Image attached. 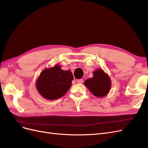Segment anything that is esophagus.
<instances>
[{"label": "esophagus", "instance_id": "1", "mask_svg": "<svg viewBox=\"0 0 148 148\" xmlns=\"http://www.w3.org/2000/svg\"><path fill=\"white\" fill-rule=\"evenodd\" d=\"M77 82L79 83H82L83 82V79H78L77 80Z\"/></svg>", "mask_w": 148, "mask_h": 148}]
</instances>
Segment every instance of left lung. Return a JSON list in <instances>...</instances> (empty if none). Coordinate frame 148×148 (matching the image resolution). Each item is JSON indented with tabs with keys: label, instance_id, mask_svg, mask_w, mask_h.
<instances>
[{
	"label": "left lung",
	"instance_id": "1",
	"mask_svg": "<svg viewBox=\"0 0 148 148\" xmlns=\"http://www.w3.org/2000/svg\"><path fill=\"white\" fill-rule=\"evenodd\" d=\"M84 84L94 96L102 97L109 93L111 81L108 75L102 69H98L93 72V77L86 79Z\"/></svg>",
	"mask_w": 148,
	"mask_h": 148
}]
</instances>
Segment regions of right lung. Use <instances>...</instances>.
I'll return each mask as SVG.
<instances>
[{"label": "right lung", "mask_w": 148, "mask_h": 148, "mask_svg": "<svg viewBox=\"0 0 148 148\" xmlns=\"http://www.w3.org/2000/svg\"><path fill=\"white\" fill-rule=\"evenodd\" d=\"M73 75L70 70H63L56 65L44 69L37 79L36 88L42 97L48 100H56L62 97L69 91Z\"/></svg>", "instance_id": "add662e5"}]
</instances>
